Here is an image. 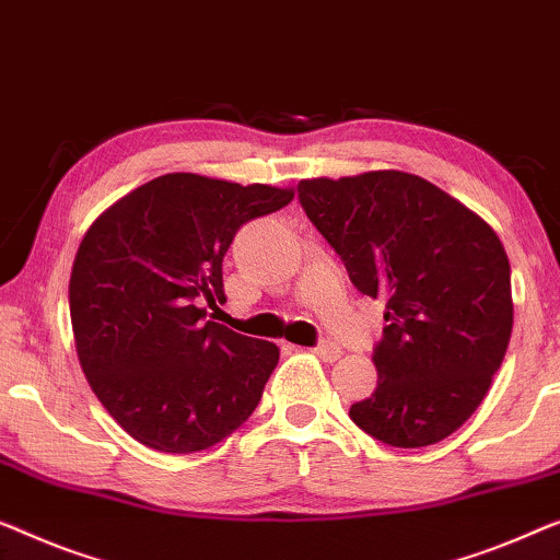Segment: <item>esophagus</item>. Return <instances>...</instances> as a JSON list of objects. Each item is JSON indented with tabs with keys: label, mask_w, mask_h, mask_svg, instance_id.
<instances>
[{
	"label": "esophagus",
	"mask_w": 560,
	"mask_h": 560,
	"mask_svg": "<svg viewBox=\"0 0 560 560\" xmlns=\"http://www.w3.org/2000/svg\"><path fill=\"white\" fill-rule=\"evenodd\" d=\"M311 353L318 355L320 361L334 363V361H338V359H340V353H343V351H340V348H338L336 343H320V346H315Z\"/></svg>",
	"instance_id": "obj_1"
}]
</instances>
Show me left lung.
<instances>
[{"label": "left lung", "instance_id": "left-lung-1", "mask_svg": "<svg viewBox=\"0 0 560 560\" xmlns=\"http://www.w3.org/2000/svg\"><path fill=\"white\" fill-rule=\"evenodd\" d=\"M298 197L353 285L386 300L376 392L348 415L392 447L442 442L482 404L513 334L495 230L440 186L394 168L303 179Z\"/></svg>", "mask_w": 560, "mask_h": 560}]
</instances>
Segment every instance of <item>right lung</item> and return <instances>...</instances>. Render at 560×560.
I'll use <instances>...</instances> for the list:
<instances>
[{"instance_id":"right-lung-1","label":"right lung","mask_w":560,"mask_h":560,"mask_svg":"<svg viewBox=\"0 0 560 560\" xmlns=\"http://www.w3.org/2000/svg\"><path fill=\"white\" fill-rule=\"evenodd\" d=\"M293 197L270 184L164 174L85 232L70 272L78 361L108 415L145 447L209 450L260 404L280 348L205 320L201 300H224L222 257L240 226Z\"/></svg>"}]
</instances>
